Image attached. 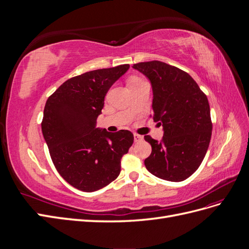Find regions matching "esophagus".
I'll return each mask as SVG.
<instances>
[{"mask_svg": "<svg viewBox=\"0 0 249 249\" xmlns=\"http://www.w3.org/2000/svg\"><path fill=\"white\" fill-rule=\"evenodd\" d=\"M142 139H143V137L141 136V135L136 134V133L134 134V140H135V142H139V141H141Z\"/></svg>", "mask_w": 249, "mask_h": 249, "instance_id": "34e87169", "label": "esophagus"}]
</instances>
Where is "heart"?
<instances>
[{"label": "heart", "instance_id": "b5f03b06", "mask_svg": "<svg viewBox=\"0 0 249 249\" xmlns=\"http://www.w3.org/2000/svg\"><path fill=\"white\" fill-rule=\"evenodd\" d=\"M133 79H136V78H132V79H131V80H133Z\"/></svg>", "mask_w": 249, "mask_h": 249}]
</instances>
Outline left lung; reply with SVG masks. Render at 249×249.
I'll return each instance as SVG.
<instances>
[{"mask_svg":"<svg viewBox=\"0 0 249 249\" xmlns=\"http://www.w3.org/2000/svg\"><path fill=\"white\" fill-rule=\"evenodd\" d=\"M133 67L150 81L154 118L164 130L161 141L144 136L152 145L145 167L162 179L184 180L199 167L212 136L207 95L189 73L176 66L155 60Z\"/></svg>","mask_w":249,"mask_h":249,"instance_id":"obj_1","label":"left lung"}]
</instances>
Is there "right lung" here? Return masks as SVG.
I'll return each instance as SVG.
<instances>
[{
  "instance_id": "1",
  "label": "right lung",
  "mask_w": 249,
  "mask_h": 249,
  "mask_svg": "<svg viewBox=\"0 0 249 249\" xmlns=\"http://www.w3.org/2000/svg\"><path fill=\"white\" fill-rule=\"evenodd\" d=\"M129 64L82 73L65 81L46 103L41 130L59 175L84 192L106 187L120 173V163L134 142L127 130L95 127L110 87Z\"/></svg>"
}]
</instances>
